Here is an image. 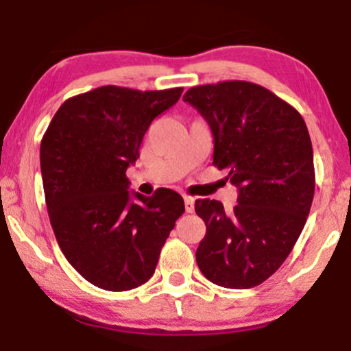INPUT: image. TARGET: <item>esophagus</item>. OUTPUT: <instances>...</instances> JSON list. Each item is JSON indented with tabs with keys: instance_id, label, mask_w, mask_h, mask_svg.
<instances>
[{
	"instance_id": "1",
	"label": "esophagus",
	"mask_w": 351,
	"mask_h": 351,
	"mask_svg": "<svg viewBox=\"0 0 351 351\" xmlns=\"http://www.w3.org/2000/svg\"><path fill=\"white\" fill-rule=\"evenodd\" d=\"M184 209H186V213L195 211V199L191 196H184Z\"/></svg>"
}]
</instances>
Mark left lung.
Here are the masks:
<instances>
[{
  "label": "left lung",
  "instance_id": "8db88e82",
  "mask_svg": "<svg viewBox=\"0 0 351 351\" xmlns=\"http://www.w3.org/2000/svg\"><path fill=\"white\" fill-rule=\"evenodd\" d=\"M183 100L208 122L213 165L237 188L229 213L216 199H196V215L206 224L196 263L221 287H256L287 259L312 206L315 170L307 125L292 106L245 80L191 87Z\"/></svg>",
  "mask_w": 351,
  "mask_h": 351
}]
</instances>
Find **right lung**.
<instances>
[{
	"instance_id": "add662e5",
	"label": "right lung",
	"mask_w": 351,
	"mask_h": 351,
	"mask_svg": "<svg viewBox=\"0 0 351 351\" xmlns=\"http://www.w3.org/2000/svg\"><path fill=\"white\" fill-rule=\"evenodd\" d=\"M181 92L94 88L67 99L43 136V184L56 239L72 267L104 291H130L150 279L184 213L176 191H128L125 175L150 123Z\"/></svg>"
}]
</instances>
